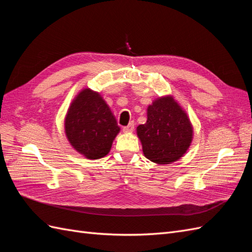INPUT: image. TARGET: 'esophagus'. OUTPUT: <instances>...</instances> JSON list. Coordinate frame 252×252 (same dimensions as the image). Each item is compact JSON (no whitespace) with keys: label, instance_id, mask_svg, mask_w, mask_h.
Masks as SVG:
<instances>
[{"label":"esophagus","instance_id":"obj_1","mask_svg":"<svg viewBox=\"0 0 252 252\" xmlns=\"http://www.w3.org/2000/svg\"><path fill=\"white\" fill-rule=\"evenodd\" d=\"M133 129H134V123L133 122H130V123H129L127 126L123 127V131L124 132H131Z\"/></svg>","mask_w":252,"mask_h":252}]
</instances>
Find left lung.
<instances>
[{
  "instance_id": "1",
  "label": "left lung",
  "mask_w": 252,
  "mask_h": 252,
  "mask_svg": "<svg viewBox=\"0 0 252 252\" xmlns=\"http://www.w3.org/2000/svg\"><path fill=\"white\" fill-rule=\"evenodd\" d=\"M143 152L150 161L170 164L185 154L192 140L187 114L170 96L158 98L147 110L146 124L138 127Z\"/></svg>"
}]
</instances>
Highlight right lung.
I'll use <instances>...</instances> for the list:
<instances>
[{"label":"right lung","instance_id":"obj_1","mask_svg":"<svg viewBox=\"0 0 252 252\" xmlns=\"http://www.w3.org/2000/svg\"><path fill=\"white\" fill-rule=\"evenodd\" d=\"M65 130L75 150L96 159L108 154L120 127L100 94L85 89L68 110Z\"/></svg>","mask_w":252,"mask_h":252}]
</instances>
